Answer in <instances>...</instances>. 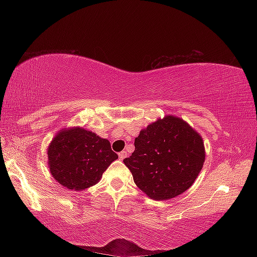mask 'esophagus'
Instances as JSON below:
<instances>
[{"mask_svg":"<svg viewBox=\"0 0 257 257\" xmlns=\"http://www.w3.org/2000/svg\"><path fill=\"white\" fill-rule=\"evenodd\" d=\"M125 156H127V152H125V151H122V152H120V153H119V159L120 160H123Z\"/></svg>","mask_w":257,"mask_h":257,"instance_id":"1","label":"esophagus"}]
</instances>
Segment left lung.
I'll use <instances>...</instances> for the list:
<instances>
[{
    "instance_id": "8db88e82",
    "label": "left lung",
    "mask_w": 257,
    "mask_h": 257,
    "mask_svg": "<svg viewBox=\"0 0 257 257\" xmlns=\"http://www.w3.org/2000/svg\"><path fill=\"white\" fill-rule=\"evenodd\" d=\"M204 161L201 135L181 118L167 115L141 130L123 163L139 189L154 201H165L194 184Z\"/></svg>"
}]
</instances>
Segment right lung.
Segmentation results:
<instances>
[{"label":"right lung","instance_id":"add662e5","mask_svg":"<svg viewBox=\"0 0 257 257\" xmlns=\"http://www.w3.org/2000/svg\"><path fill=\"white\" fill-rule=\"evenodd\" d=\"M51 175L70 190H85L101 180L103 172L118 154L110 142L80 127L64 128L47 149Z\"/></svg>","mask_w":257,"mask_h":257}]
</instances>
